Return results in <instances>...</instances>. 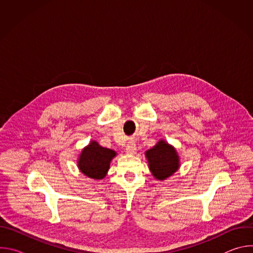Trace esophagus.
<instances>
[{
	"mask_svg": "<svg viewBox=\"0 0 253 253\" xmlns=\"http://www.w3.org/2000/svg\"><path fill=\"white\" fill-rule=\"evenodd\" d=\"M137 152V146L134 142H129L126 147V153L130 155H134Z\"/></svg>",
	"mask_w": 253,
	"mask_h": 253,
	"instance_id": "obj_1",
	"label": "esophagus"
}]
</instances>
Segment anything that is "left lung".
<instances>
[{
    "label": "left lung",
    "mask_w": 253,
    "mask_h": 253,
    "mask_svg": "<svg viewBox=\"0 0 253 253\" xmlns=\"http://www.w3.org/2000/svg\"><path fill=\"white\" fill-rule=\"evenodd\" d=\"M145 157L152 176L159 181L172 176L181 164L176 149L164 139H160L151 149L147 150Z\"/></svg>",
    "instance_id": "1"
}]
</instances>
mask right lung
Listing matches in <instances>:
<instances>
[{
	"label": "right lung",
	"mask_w": 253,
	"mask_h": 253,
	"mask_svg": "<svg viewBox=\"0 0 253 253\" xmlns=\"http://www.w3.org/2000/svg\"><path fill=\"white\" fill-rule=\"evenodd\" d=\"M116 155V151L102 147L97 141L91 140L82 149L77 160V166L85 176L101 180L109 171L110 163Z\"/></svg>",
	"instance_id": "right-lung-1"
}]
</instances>
